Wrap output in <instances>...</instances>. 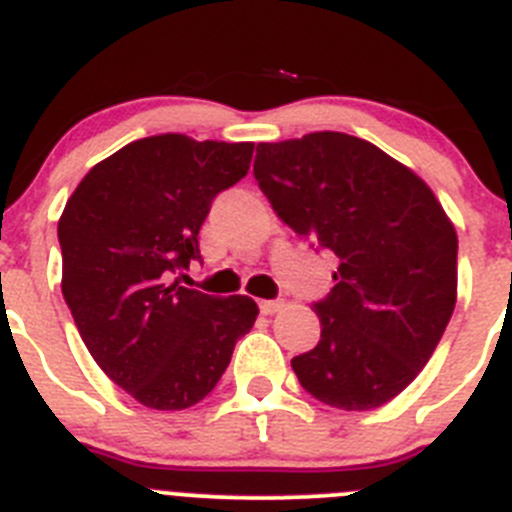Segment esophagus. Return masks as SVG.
I'll return each instance as SVG.
<instances>
[{
	"label": "esophagus",
	"instance_id": "obj_1",
	"mask_svg": "<svg viewBox=\"0 0 512 512\" xmlns=\"http://www.w3.org/2000/svg\"><path fill=\"white\" fill-rule=\"evenodd\" d=\"M284 299H261L259 302V309H261V314H276L279 312V309H284Z\"/></svg>",
	"mask_w": 512,
	"mask_h": 512
}]
</instances>
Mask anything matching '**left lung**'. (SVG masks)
I'll use <instances>...</instances> for the list:
<instances>
[{"mask_svg":"<svg viewBox=\"0 0 512 512\" xmlns=\"http://www.w3.org/2000/svg\"><path fill=\"white\" fill-rule=\"evenodd\" d=\"M253 177L284 223L337 256L322 335L292 368L317 401L378 409L414 381L457 302V233L424 180L340 131L259 144Z\"/></svg>","mask_w":512,"mask_h":512,"instance_id":"8db88e82","label":"left lung"}]
</instances>
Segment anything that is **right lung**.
Masks as SVG:
<instances>
[{
	"label": "right lung",
	"mask_w": 512,
	"mask_h": 512,
	"mask_svg": "<svg viewBox=\"0 0 512 512\" xmlns=\"http://www.w3.org/2000/svg\"><path fill=\"white\" fill-rule=\"evenodd\" d=\"M251 157V142L139 139L98 162L60 215L75 327L103 373L147 409L203 401L256 322L251 297L167 284L200 261V225L218 192L246 177Z\"/></svg>",
	"instance_id": "add662e5"
}]
</instances>
